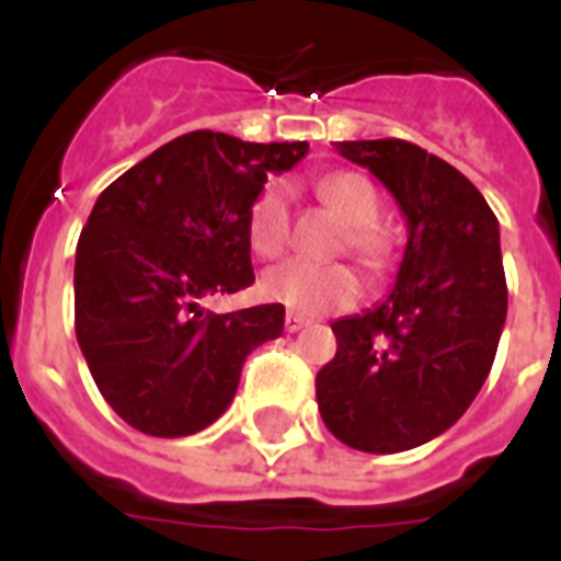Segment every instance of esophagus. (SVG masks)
<instances>
[{"label":"esophagus","mask_w":561,"mask_h":561,"mask_svg":"<svg viewBox=\"0 0 561 561\" xmlns=\"http://www.w3.org/2000/svg\"><path fill=\"white\" fill-rule=\"evenodd\" d=\"M302 325H308V317L294 314V311H288V314H285V332H299Z\"/></svg>","instance_id":"34e87169"}]
</instances>
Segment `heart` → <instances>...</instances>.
Wrapping results in <instances>:
<instances>
[{
	"label": "heart",
	"instance_id": "obj_1",
	"mask_svg": "<svg viewBox=\"0 0 561 561\" xmlns=\"http://www.w3.org/2000/svg\"><path fill=\"white\" fill-rule=\"evenodd\" d=\"M317 194L337 211L343 224H350L343 247H350L369 271L390 267L396 247H392L390 232L378 224L381 201L373 183L355 171H334L317 183ZM288 186L282 180H271L255 194L247 211L250 247L267 259L279 255L288 244ZM360 290H364V282L358 271L346 262L311 264L294 259V262L276 264L262 276L264 297L308 317L352 308L360 299Z\"/></svg>",
	"mask_w": 561,
	"mask_h": 561
}]
</instances>
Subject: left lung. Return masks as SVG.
Returning <instances> with one entry per match:
<instances>
[{"label":"left lung","instance_id":"obj_1","mask_svg":"<svg viewBox=\"0 0 561 561\" xmlns=\"http://www.w3.org/2000/svg\"><path fill=\"white\" fill-rule=\"evenodd\" d=\"M334 148L390 188L408 247L390 297L332 323L337 352L317 373V404L350 448L399 454L448 431L492 369L506 320L497 218L460 171L419 145Z\"/></svg>","mask_w":561,"mask_h":561}]
</instances>
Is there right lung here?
Wrapping results in <instances>:
<instances>
[{"instance_id": "add662e5", "label": "right lung", "mask_w": 561, "mask_h": 561, "mask_svg": "<svg viewBox=\"0 0 561 561\" xmlns=\"http://www.w3.org/2000/svg\"><path fill=\"white\" fill-rule=\"evenodd\" d=\"M308 142L194 130L113 180L75 250V334L107 404L148 436H188L229 408L247 355L279 337L285 308L215 314L253 285L247 211Z\"/></svg>"}]
</instances>
